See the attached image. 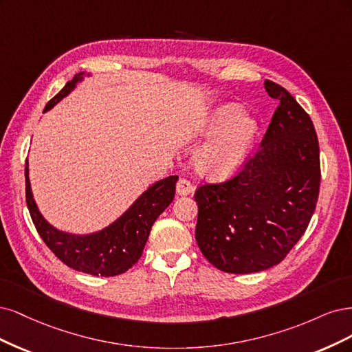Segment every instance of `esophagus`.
<instances>
[{
    "instance_id": "1",
    "label": "esophagus",
    "mask_w": 352,
    "mask_h": 352,
    "mask_svg": "<svg viewBox=\"0 0 352 352\" xmlns=\"http://www.w3.org/2000/svg\"><path fill=\"white\" fill-rule=\"evenodd\" d=\"M192 191V184L187 178H179L177 183V195L178 196H187Z\"/></svg>"
}]
</instances>
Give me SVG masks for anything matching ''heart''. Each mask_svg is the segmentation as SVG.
<instances>
[{
    "label": "heart",
    "instance_id": "heart-1",
    "mask_svg": "<svg viewBox=\"0 0 352 352\" xmlns=\"http://www.w3.org/2000/svg\"><path fill=\"white\" fill-rule=\"evenodd\" d=\"M254 124L243 117L241 109L235 105H225L214 111L206 133L217 135L203 146L196 156V166L201 174L222 178L230 175L245 155L254 134Z\"/></svg>",
    "mask_w": 352,
    "mask_h": 352
}]
</instances>
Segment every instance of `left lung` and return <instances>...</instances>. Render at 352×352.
Instances as JSON below:
<instances>
[{
  "label": "left lung",
  "mask_w": 352,
  "mask_h": 352,
  "mask_svg": "<svg viewBox=\"0 0 352 352\" xmlns=\"http://www.w3.org/2000/svg\"><path fill=\"white\" fill-rule=\"evenodd\" d=\"M279 102L265 138L236 173L196 188V241L228 274L280 263L307 230L320 188L319 140L310 116L282 86L266 80Z\"/></svg>",
  "instance_id": "8db88e82"
}]
</instances>
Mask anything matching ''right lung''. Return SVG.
Segmentation results:
<instances>
[{"instance_id":"right-lung-1","label":"right lung","mask_w":352,"mask_h":352,"mask_svg":"<svg viewBox=\"0 0 352 352\" xmlns=\"http://www.w3.org/2000/svg\"><path fill=\"white\" fill-rule=\"evenodd\" d=\"M82 76L83 73L76 74L48 102L43 112L51 109L56 102L69 95ZM26 161V203L30 218L43 243L64 265L96 276H116L124 274L139 262L153 222L171 205L178 179L177 175H171L157 181L133 203V206L118 221L100 232L92 235H72L55 230L42 218L32 197Z\"/></svg>"}]
</instances>
